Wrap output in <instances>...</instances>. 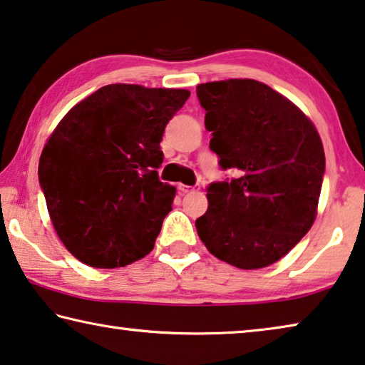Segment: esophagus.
<instances>
[{"instance_id": "34e87169", "label": "esophagus", "mask_w": 365, "mask_h": 365, "mask_svg": "<svg viewBox=\"0 0 365 365\" xmlns=\"http://www.w3.org/2000/svg\"><path fill=\"white\" fill-rule=\"evenodd\" d=\"M178 189H179V192L187 194V192H192V190H197L199 186H186V184H179Z\"/></svg>"}]
</instances>
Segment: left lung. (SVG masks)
I'll use <instances>...</instances> for the list:
<instances>
[{"label":"left lung","instance_id":"8db88e82","mask_svg":"<svg viewBox=\"0 0 365 365\" xmlns=\"http://www.w3.org/2000/svg\"><path fill=\"white\" fill-rule=\"evenodd\" d=\"M197 98L218 165L238 173L207 187L209 209L195 220L199 238L235 267L271 266L315 222L322 138L294 103L256 80L204 83Z\"/></svg>","mask_w":365,"mask_h":365}]
</instances>
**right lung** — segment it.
<instances>
[{
  "instance_id": "right-lung-1",
  "label": "right lung",
  "mask_w": 365,
  "mask_h": 365,
  "mask_svg": "<svg viewBox=\"0 0 365 365\" xmlns=\"http://www.w3.org/2000/svg\"><path fill=\"white\" fill-rule=\"evenodd\" d=\"M187 89L108 85L68 110L43 147L38 182L53 228L88 266L112 269L155 246L176 189L160 142Z\"/></svg>"
}]
</instances>
